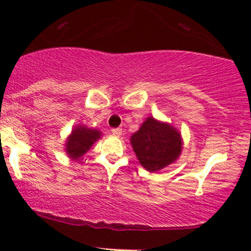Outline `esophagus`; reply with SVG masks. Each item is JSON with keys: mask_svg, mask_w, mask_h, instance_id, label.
I'll use <instances>...</instances> for the list:
<instances>
[{"mask_svg": "<svg viewBox=\"0 0 251 251\" xmlns=\"http://www.w3.org/2000/svg\"><path fill=\"white\" fill-rule=\"evenodd\" d=\"M112 134L116 135V137H120L123 134V129L122 128H113L112 129Z\"/></svg>", "mask_w": 251, "mask_h": 251, "instance_id": "obj_1", "label": "esophagus"}]
</instances>
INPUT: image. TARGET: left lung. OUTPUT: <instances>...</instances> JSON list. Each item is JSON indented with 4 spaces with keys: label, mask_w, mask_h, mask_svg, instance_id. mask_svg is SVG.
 Returning <instances> with one entry per match:
<instances>
[{
    "label": "left lung",
    "mask_w": 251,
    "mask_h": 251,
    "mask_svg": "<svg viewBox=\"0 0 251 251\" xmlns=\"http://www.w3.org/2000/svg\"><path fill=\"white\" fill-rule=\"evenodd\" d=\"M138 160L150 172L159 171L178 159L183 149L179 132L168 123L149 117L131 137Z\"/></svg>",
    "instance_id": "left-lung-1"
}]
</instances>
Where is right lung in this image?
I'll return each mask as SVG.
<instances>
[{
	"mask_svg": "<svg viewBox=\"0 0 251 251\" xmlns=\"http://www.w3.org/2000/svg\"><path fill=\"white\" fill-rule=\"evenodd\" d=\"M101 137V132L96 128H88L85 125H77L74 127L66 142V153L72 159L77 160L82 157L94 143Z\"/></svg>",
	"mask_w": 251,
	"mask_h": 251,
	"instance_id": "add662e5",
	"label": "right lung"
}]
</instances>
